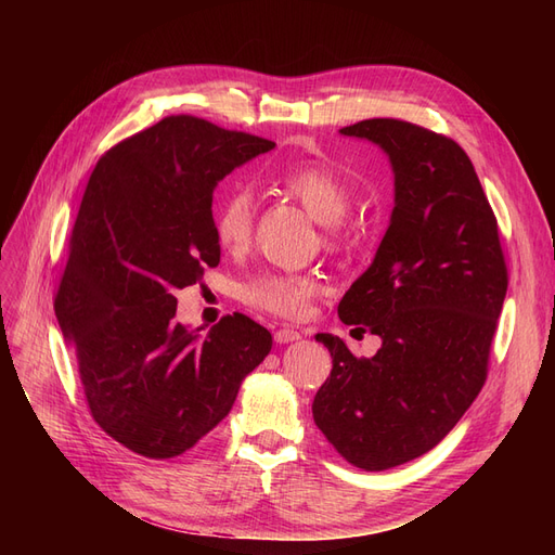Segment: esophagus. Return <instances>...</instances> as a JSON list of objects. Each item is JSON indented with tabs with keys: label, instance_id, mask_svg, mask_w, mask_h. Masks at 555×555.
Segmentation results:
<instances>
[{
	"label": "esophagus",
	"instance_id": "34e87169",
	"mask_svg": "<svg viewBox=\"0 0 555 555\" xmlns=\"http://www.w3.org/2000/svg\"><path fill=\"white\" fill-rule=\"evenodd\" d=\"M294 340H300L298 331H294V328H278L275 331V343L287 345V343H294Z\"/></svg>",
	"mask_w": 555,
	"mask_h": 555
}]
</instances>
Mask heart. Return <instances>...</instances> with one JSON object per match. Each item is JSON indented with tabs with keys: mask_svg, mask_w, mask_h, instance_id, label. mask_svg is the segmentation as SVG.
Returning a JSON list of instances; mask_svg holds the SVG:
<instances>
[{
	"mask_svg": "<svg viewBox=\"0 0 555 555\" xmlns=\"http://www.w3.org/2000/svg\"><path fill=\"white\" fill-rule=\"evenodd\" d=\"M284 194L296 198L310 217L324 224L328 245H338L343 238V217L349 210L351 192L347 182L324 164L300 166L280 178ZM255 229V196L247 188L227 192L212 212L215 241L227 251L247 247ZM324 292V282L310 273L266 271L249 278L241 287V298L247 306L273 312L284 319L306 317L312 300Z\"/></svg>",
	"mask_w": 555,
	"mask_h": 555,
	"instance_id": "1",
	"label": "heart"
}]
</instances>
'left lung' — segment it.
Segmentation results:
<instances>
[{"instance_id": "8db88e82", "label": "left lung", "mask_w": 555, "mask_h": 555, "mask_svg": "<svg viewBox=\"0 0 555 555\" xmlns=\"http://www.w3.org/2000/svg\"><path fill=\"white\" fill-rule=\"evenodd\" d=\"M340 133L389 155L396 206L371 268L338 306L382 347L357 359L338 335L317 333L333 367L312 416L347 463L379 473L424 456L473 405L509 278L493 208L456 141L393 117Z\"/></svg>"}]
</instances>
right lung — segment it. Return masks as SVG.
Listing matches in <instances>:
<instances>
[{
	"instance_id": "right-lung-1",
	"label": "right lung",
	"mask_w": 555,
	"mask_h": 555,
	"mask_svg": "<svg viewBox=\"0 0 555 555\" xmlns=\"http://www.w3.org/2000/svg\"><path fill=\"white\" fill-rule=\"evenodd\" d=\"M275 143L169 115L96 162L55 314L104 433L145 459L192 449L231 412L273 338L233 312L206 338L176 322V289L220 263L212 192Z\"/></svg>"
}]
</instances>
